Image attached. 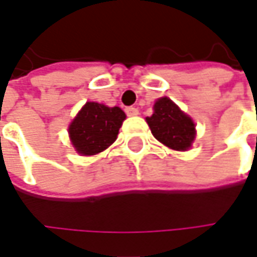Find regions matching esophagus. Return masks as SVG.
<instances>
[{
	"label": "esophagus",
	"mask_w": 257,
	"mask_h": 257,
	"mask_svg": "<svg viewBox=\"0 0 257 257\" xmlns=\"http://www.w3.org/2000/svg\"><path fill=\"white\" fill-rule=\"evenodd\" d=\"M125 113H127V115H137V114H139V110H137L136 107H127V108H125Z\"/></svg>",
	"instance_id": "esophagus-1"
}]
</instances>
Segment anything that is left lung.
Instances as JSON below:
<instances>
[{"instance_id": "left-lung-1", "label": "left lung", "mask_w": 257, "mask_h": 257, "mask_svg": "<svg viewBox=\"0 0 257 257\" xmlns=\"http://www.w3.org/2000/svg\"><path fill=\"white\" fill-rule=\"evenodd\" d=\"M146 120L154 137L164 146L173 150H187L192 146L196 136L194 123L170 98H159L153 115Z\"/></svg>"}]
</instances>
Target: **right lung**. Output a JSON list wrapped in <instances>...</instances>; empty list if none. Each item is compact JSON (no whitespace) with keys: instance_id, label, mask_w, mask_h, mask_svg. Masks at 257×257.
<instances>
[{"instance_id":"1","label":"right lung","mask_w":257,"mask_h":257,"mask_svg":"<svg viewBox=\"0 0 257 257\" xmlns=\"http://www.w3.org/2000/svg\"><path fill=\"white\" fill-rule=\"evenodd\" d=\"M124 118L120 107L85 103L68 128L71 143L83 156L101 153L115 142Z\"/></svg>"}]
</instances>
